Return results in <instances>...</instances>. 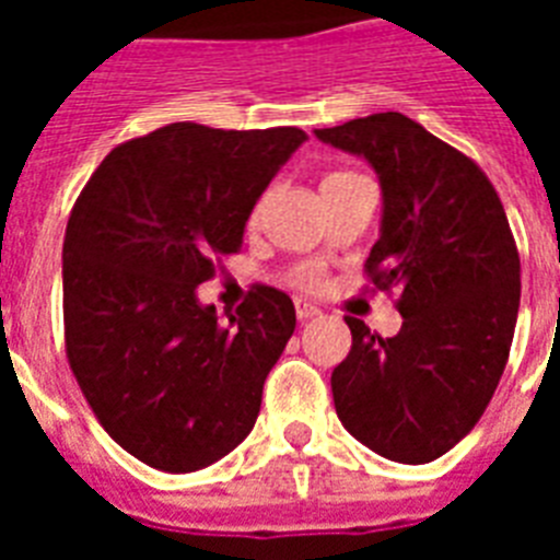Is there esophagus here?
Returning a JSON list of instances; mask_svg holds the SVG:
<instances>
[{
    "mask_svg": "<svg viewBox=\"0 0 560 560\" xmlns=\"http://www.w3.org/2000/svg\"><path fill=\"white\" fill-rule=\"evenodd\" d=\"M296 316H299V323H307V319L319 316V307L307 305V302H296Z\"/></svg>",
    "mask_w": 560,
    "mask_h": 560,
    "instance_id": "obj_1",
    "label": "esophagus"
}]
</instances>
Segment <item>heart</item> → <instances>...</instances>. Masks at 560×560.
Wrapping results in <instances>:
<instances>
[{"mask_svg": "<svg viewBox=\"0 0 560 560\" xmlns=\"http://www.w3.org/2000/svg\"><path fill=\"white\" fill-rule=\"evenodd\" d=\"M337 177H349V171H337V174H328V177H325V179H337ZM325 179H323V183H325ZM264 202H267V200H258L253 218H258V214H261ZM293 281H296L299 288L316 290V288H319V284H323V270H319L316 264H305V267H299V270L293 272Z\"/></svg>", "mask_w": 560, "mask_h": 560, "instance_id": "heart-1", "label": "heart"}]
</instances>
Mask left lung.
Listing matches in <instances>:
<instances>
[{
    "instance_id": "1",
    "label": "left lung",
    "mask_w": 560,
    "mask_h": 560,
    "mask_svg": "<svg viewBox=\"0 0 560 560\" xmlns=\"http://www.w3.org/2000/svg\"><path fill=\"white\" fill-rule=\"evenodd\" d=\"M372 162L381 237L366 279L398 290L395 337L346 316L351 351L331 374L342 427L392 462L439 459L474 430L503 377L521 307V255L491 179L400 113L316 130Z\"/></svg>"
}]
</instances>
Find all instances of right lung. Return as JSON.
I'll return each mask as SVG.
<instances>
[{
    "mask_svg": "<svg viewBox=\"0 0 560 560\" xmlns=\"http://www.w3.org/2000/svg\"><path fill=\"white\" fill-rule=\"evenodd\" d=\"M305 139L177 121L113 148L74 200L66 358L101 427L151 468L200 470L253 430L296 307L255 284L220 323L194 290L241 249L255 200Z\"/></svg>",
    "mask_w": 560,
    "mask_h": 560,
    "instance_id": "right-lung-1",
    "label": "right lung"
}]
</instances>
